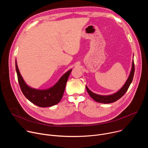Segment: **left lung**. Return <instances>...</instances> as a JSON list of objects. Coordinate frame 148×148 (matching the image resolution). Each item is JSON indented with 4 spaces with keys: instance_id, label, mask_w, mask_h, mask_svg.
<instances>
[{
    "instance_id": "8db88e82",
    "label": "left lung",
    "mask_w": 148,
    "mask_h": 148,
    "mask_svg": "<svg viewBox=\"0 0 148 148\" xmlns=\"http://www.w3.org/2000/svg\"><path fill=\"white\" fill-rule=\"evenodd\" d=\"M134 73H135V65H134V62L133 61L132 62V70L130 73V75L128 78V79L126 80L125 84H124V86L119 90L117 92L112 94V95H100L96 94L95 93H93L92 91H91L88 87L86 86V89L90 95V97L95 101L99 102V103H112L119 99H120L125 94V92L127 91L128 89L129 88V87L130 86V84H131L134 75Z\"/></svg>"
}]
</instances>
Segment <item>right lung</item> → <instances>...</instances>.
Masks as SVG:
<instances>
[{"label":"right lung","instance_id":"right-lung-1","mask_svg":"<svg viewBox=\"0 0 148 148\" xmlns=\"http://www.w3.org/2000/svg\"><path fill=\"white\" fill-rule=\"evenodd\" d=\"M15 63L20 89L31 102L40 107H49L53 106L61 101L72 70H70L63 75L53 87L45 90H40L30 88L27 85L19 72L16 61Z\"/></svg>","mask_w":148,"mask_h":148}]
</instances>
